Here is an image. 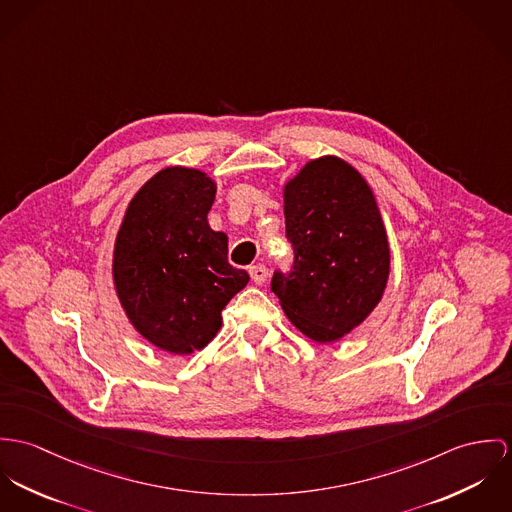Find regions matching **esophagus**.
Segmentation results:
<instances>
[{"label": "esophagus", "mask_w": 512, "mask_h": 512, "mask_svg": "<svg viewBox=\"0 0 512 512\" xmlns=\"http://www.w3.org/2000/svg\"><path fill=\"white\" fill-rule=\"evenodd\" d=\"M249 275H251L253 283L263 284L267 281V267L265 265H253V267H249Z\"/></svg>", "instance_id": "1"}]
</instances>
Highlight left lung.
<instances>
[{"label": "left lung", "instance_id": "left-lung-1", "mask_svg": "<svg viewBox=\"0 0 512 512\" xmlns=\"http://www.w3.org/2000/svg\"><path fill=\"white\" fill-rule=\"evenodd\" d=\"M286 239L294 261L271 288L310 340H340L379 304L389 279V241L375 196L336 157L308 163L284 186Z\"/></svg>", "mask_w": 512, "mask_h": 512}]
</instances>
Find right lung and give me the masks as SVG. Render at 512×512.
Listing matches in <instances>:
<instances>
[{
    "mask_svg": "<svg viewBox=\"0 0 512 512\" xmlns=\"http://www.w3.org/2000/svg\"><path fill=\"white\" fill-rule=\"evenodd\" d=\"M216 184L204 172H157L131 200L115 239L119 302L145 338L176 355L202 349L249 275L228 263V237L208 224Z\"/></svg>",
    "mask_w": 512,
    "mask_h": 512,
    "instance_id": "obj_1",
    "label": "right lung"
}]
</instances>
